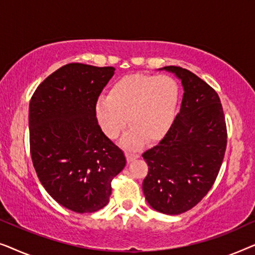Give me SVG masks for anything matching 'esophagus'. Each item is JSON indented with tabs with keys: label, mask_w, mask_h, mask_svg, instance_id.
<instances>
[{
	"label": "esophagus",
	"mask_w": 255,
	"mask_h": 255,
	"mask_svg": "<svg viewBox=\"0 0 255 255\" xmlns=\"http://www.w3.org/2000/svg\"><path fill=\"white\" fill-rule=\"evenodd\" d=\"M137 158H139V154H137V153H132V152H127V159H128V162H130V161H132V160L137 159Z\"/></svg>",
	"instance_id": "esophagus-1"
}]
</instances>
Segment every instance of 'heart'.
Segmentation results:
<instances>
[{"label":"heart","mask_w":255,"mask_h":255,"mask_svg":"<svg viewBox=\"0 0 255 255\" xmlns=\"http://www.w3.org/2000/svg\"><path fill=\"white\" fill-rule=\"evenodd\" d=\"M180 87L169 75L134 73L122 76L110 87L108 97L97 100L95 113L104 133L111 139L121 135L128 125L123 144L135 148L142 141H158L175 122Z\"/></svg>","instance_id":"obj_1"}]
</instances>
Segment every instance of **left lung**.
<instances>
[{
	"label": "left lung",
	"mask_w": 255,
	"mask_h": 255,
	"mask_svg": "<svg viewBox=\"0 0 255 255\" xmlns=\"http://www.w3.org/2000/svg\"><path fill=\"white\" fill-rule=\"evenodd\" d=\"M182 82L180 113L158 145L142 153L148 173L142 191L154 210L180 215L211 189L224 159L228 131L216 90L186 68L166 66Z\"/></svg>",
	"instance_id": "obj_1"
}]
</instances>
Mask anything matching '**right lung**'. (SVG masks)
<instances>
[{
	"instance_id": "add662e5",
	"label": "right lung",
	"mask_w": 255,
	"mask_h": 255,
	"mask_svg": "<svg viewBox=\"0 0 255 255\" xmlns=\"http://www.w3.org/2000/svg\"><path fill=\"white\" fill-rule=\"evenodd\" d=\"M114 71L67 64L48 75L30 101V153L38 179L53 200L79 214L106 207L111 181L127 163L95 113Z\"/></svg>"
}]
</instances>
